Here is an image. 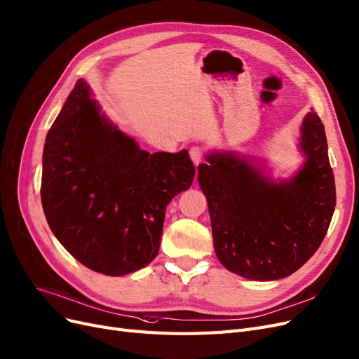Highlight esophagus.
I'll use <instances>...</instances> for the list:
<instances>
[{
	"instance_id": "34e87169",
	"label": "esophagus",
	"mask_w": 359,
	"mask_h": 359,
	"mask_svg": "<svg viewBox=\"0 0 359 359\" xmlns=\"http://www.w3.org/2000/svg\"><path fill=\"white\" fill-rule=\"evenodd\" d=\"M203 156H205V149L203 147L194 146V147L190 149V157H191V161H193L194 165H198L200 162H202Z\"/></svg>"
}]
</instances>
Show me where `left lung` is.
<instances>
[{
  "label": "left lung",
  "instance_id": "obj_1",
  "mask_svg": "<svg viewBox=\"0 0 359 359\" xmlns=\"http://www.w3.org/2000/svg\"><path fill=\"white\" fill-rule=\"evenodd\" d=\"M297 147L305 161L290 180H272L259 162L236 151L215 150L197 168L215 253L240 277H289L327 234L336 187L324 125L313 110L302 121Z\"/></svg>",
  "mask_w": 359,
  "mask_h": 359
}]
</instances>
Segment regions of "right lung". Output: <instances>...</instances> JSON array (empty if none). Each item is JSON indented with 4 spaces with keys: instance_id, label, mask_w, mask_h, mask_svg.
Returning <instances> with one entry per match:
<instances>
[{
    "instance_id": "obj_1",
    "label": "right lung",
    "mask_w": 359,
    "mask_h": 359,
    "mask_svg": "<svg viewBox=\"0 0 359 359\" xmlns=\"http://www.w3.org/2000/svg\"><path fill=\"white\" fill-rule=\"evenodd\" d=\"M194 174L187 150H141L79 79L46 138L42 209L76 261L121 277L157 256L166 206L190 189Z\"/></svg>"
}]
</instances>
